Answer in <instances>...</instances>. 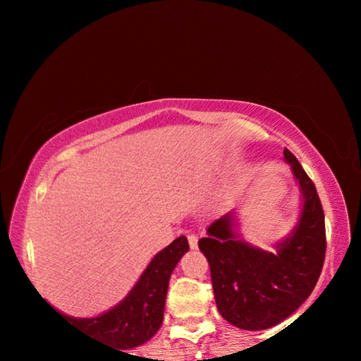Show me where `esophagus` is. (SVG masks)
<instances>
[{
  "label": "esophagus",
  "instance_id": "obj_1",
  "mask_svg": "<svg viewBox=\"0 0 361 361\" xmlns=\"http://www.w3.org/2000/svg\"><path fill=\"white\" fill-rule=\"evenodd\" d=\"M188 242H189V247H191V248H197V235H195V234H189Z\"/></svg>",
  "mask_w": 361,
  "mask_h": 361
}]
</instances>
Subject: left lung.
<instances>
[{
  "label": "left lung",
  "mask_w": 361,
  "mask_h": 361,
  "mask_svg": "<svg viewBox=\"0 0 361 361\" xmlns=\"http://www.w3.org/2000/svg\"><path fill=\"white\" fill-rule=\"evenodd\" d=\"M283 156L299 183L302 210L296 228L276 245L277 252L243 242L232 212L215 219L199 240L219 314L231 325L252 331L288 319L315 288L325 261V215L315 185L286 148Z\"/></svg>",
  "instance_id": "left-lung-1"
}]
</instances>
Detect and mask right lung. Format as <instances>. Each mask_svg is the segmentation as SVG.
Masks as SVG:
<instances>
[{
	"instance_id": "1",
	"label": "right lung",
	"mask_w": 361,
	"mask_h": 361,
	"mask_svg": "<svg viewBox=\"0 0 361 361\" xmlns=\"http://www.w3.org/2000/svg\"><path fill=\"white\" fill-rule=\"evenodd\" d=\"M189 250L185 235L159 252L145 269L142 277L122 301L94 319H75L60 314L85 334L119 349H133L157 333L164 320L169 280L181 256Z\"/></svg>"
}]
</instances>
